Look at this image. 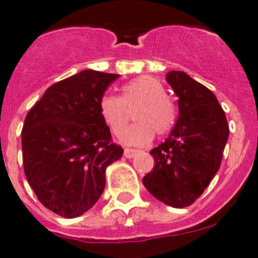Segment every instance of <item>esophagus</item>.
<instances>
[{"instance_id":"esophagus-1","label":"esophagus","mask_w":258,"mask_h":258,"mask_svg":"<svg viewBox=\"0 0 258 258\" xmlns=\"http://www.w3.org/2000/svg\"><path fill=\"white\" fill-rule=\"evenodd\" d=\"M138 153H139V150L128 149V148H126V149H124V157H126V158H134L135 155L138 154Z\"/></svg>"}]
</instances>
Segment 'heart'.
Segmentation results:
<instances>
[{"instance_id":"1","label":"heart","mask_w":258,"mask_h":258,"mask_svg":"<svg viewBox=\"0 0 258 258\" xmlns=\"http://www.w3.org/2000/svg\"><path fill=\"white\" fill-rule=\"evenodd\" d=\"M166 96V90L157 78L141 76L123 86L120 97L104 95L99 101V114L104 124L120 136L128 123L125 108L140 103L134 116L138 123L124 133L122 140L132 146L148 145L155 132L166 135L175 124V106Z\"/></svg>"}]
</instances>
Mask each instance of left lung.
Wrapping results in <instances>:
<instances>
[{
	"mask_svg": "<svg viewBox=\"0 0 258 258\" xmlns=\"http://www.w3.org/2000/svg\"><path fill=\"white\" fill-rule=\"evenodd\" d=\"M166 80L178 97V118L164 143L150 150L154 167L143 184L158 201L184 208L202 196L219 171L229 126L206 86L181 71L168 72Z\"/></svg>",
	"mask_w": 258,
	"mask_h": 258,
	"instance_id": "obj_1",
	"label": "left lung"
}]
</instances>
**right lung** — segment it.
I'll return each mask as SVG.
<instances>
[{"instance_id":"add662e5","label":"right lung","mask_w":258,"mask_h":258,"mask_svg":"<svg viewBox=\"0 0 258 258\" xmlns=\"http://www.w3.org/2000/svg\"><path fill=\"white\" fill-rule=\"evenodd\" d=\"M118 77L80 72L50 86L25 117V177L56 215L73 219L92 208L105 187L106 167L123 154L99 114V101Z\"/></svg>"}]
</instances>
